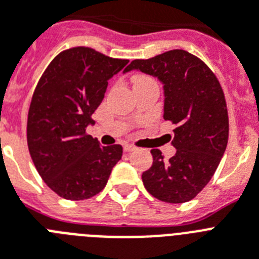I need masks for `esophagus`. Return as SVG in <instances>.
I'll return each instance as SVG.
<instances>
[{
  "label": "esophagus",
  "instance_id": "34e87169",
  "mask_svg": "<svg viewBox=\"0 0 259 259\" xmlns=\"http://www.w3.org/2000/svg\"><path fill=\"white\" fill-rule=\"evenodd\" d=\"M134 151H136V147H134V145H130V144L124 145V152L130 153V152H134Z\"/></svg>",
  "mask_w": 259,
  "mask_h": 259
}]
</instances>
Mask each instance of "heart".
<instances>
[{"mask_svg":"<svg viewBox=\"0 0 259 259\" xmlns=\"http://www.w3.org/2000/svg\"><path fill=\"white\" fill-rule=\"evenodd\" d=\"M148 80H151V78L143 75V74H138V75L132 76V83H134V87L139 86V84H142V83H144V82H148Z\"/></svg>","mask_w":259,"mask_h":259,"instance_id":"obj_1","label":"heart"}]
</instances>
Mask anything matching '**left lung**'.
Listing matches in <instances>:
<instances>
[{
	"mask_svg": "<svg viewBox=\"0 0 259 259\" xmlns=\"http://www.w3.org/2000/svg\"><path fill=\"white\" fill-rule=\"evenodd\" d=\"M131 70L163 83L164 119L177 125L172 139L176 155L165 160L160 149H151L153 163L143 172V184L160 201H191L210 181L228 145L229 117L221 84L200 58L185 50L135 59L124 72Z\"/></svg>",
	"mask_w": 259,
	"mask_h": 259,
	"instance_id": "1",
	"label": "left lung"
}]
</instances>
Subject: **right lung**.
<instances>
[{"instance_id": "add662e5", "label": "right lung", "mask_w": 259, "mask_h": 259, "mask_svg": "<svg viewBox=\"0 0 259 259\" xmlns=\"http://www.w3.org/2000/svg\"><path fill=\"white\" fill-rule=\"evenodd\" d=\"M90 48L62 51L50 62L34 90L27 115V145L39 176L58 196L79 201L106 187L121 159V145H99L86 134L102 103L108 79L124 68Z\"/></svg>"}]
</instances>
